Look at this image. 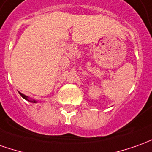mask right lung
Masks as SVG:
<instances>
[{
    "mask_svg": "<svg viewBox=\"0 0 152 152\" xmlns=\"http://www.w3.org/2000/svg\"><path fill=\"white\" fill-rule=\"evenodd\" d=\"M20 95H21V96H22V97H23V98L25 99H27V100H28V96H26V95H24V94H21V93H20ZM33 102H34V103H35V101H33Z\"/></svg>",
    "mask_w": 152,
    "mask_h": 152,
    "instance_id": "right-lung-1",
    "label": "right lung"
}]
</instances>
